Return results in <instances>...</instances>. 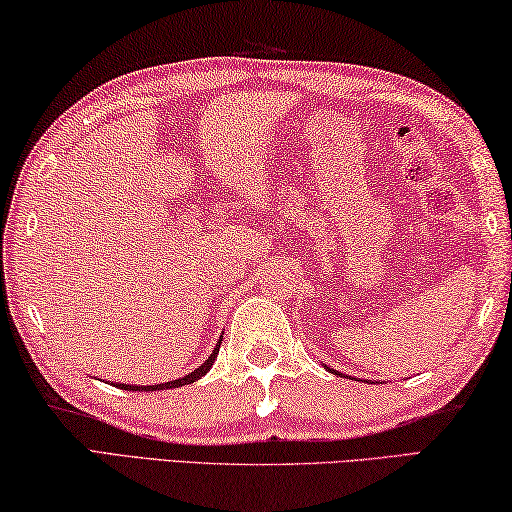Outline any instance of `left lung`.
<instances>
[{"label": "left lung", "mask_w": 512, "mask_h": 512, "mask_svg": "<svg viewBox=\"0 0 512 512\" xmlns=\"http://www.w3.org/2000/svg\"><path fill=\"white\" fill-rule=\"evenodd\" d=\"M326 369H328L330 373H335V375H342V373H339V371H335V369H330V366H326ZM344 378H348V375H344Z\"/></svg>", "instance_id": "8db88e82"}]
</instances>
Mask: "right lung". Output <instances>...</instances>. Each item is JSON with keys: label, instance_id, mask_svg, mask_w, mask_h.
<instances>
[{"label": "right lung", "instance_id": "add662e5", "mask_svg": "<svg viewBox=\"0 0 512 512\" xmlns=\"http://www.w3.org/2000/svg\"><path fill=\"white\" fill-rule=\"evenodd\" d=\"M220 344H222V337L218 339V344H215L213 353L209 355V360H204V364L197 366L195 371H191L184 378H177V380H170V382H161V384H121V382H114V387L125 389V391H164V389H177V387H184V384H193L195 380H200L202 375H206L211 371V366L215 362V357H218L220 351Z\"/></svg>", "mask_w": 512, "mask_h": 512}]
</instances>
